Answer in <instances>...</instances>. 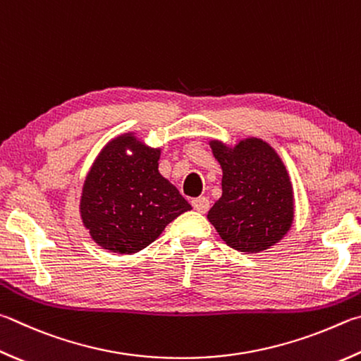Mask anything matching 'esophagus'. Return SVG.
Returning a JSON list of instances; mask_svg holds the SVG:
<instances>
[{
	"instance_id": "esophagus-1",
	"label": "esophagus",
	"mask_w": 361,
	"mask_h": 361,
	"mask_svg": "<svg viewBox=\"0 0 361 361\" xmlns=\"http://www.w3.org/2000/svg\"><path fill=\"white\" fill-rule=\"evenodd\" d=\"M192 207H194L195 212L207 213L208 208H209V200H208V197H205V195H200V197L192 199Z\"/></svg>"
}]
</instances>
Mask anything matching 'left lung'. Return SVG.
<instances>
[{
  "label": "left lung",
  "mask_w": 361,
  "mask_h": 361,
  "mask_svg": "<svg viewBox=\"0 0 361 361\" xmlns=\"http://www.w3.org/2000/svg\"><path fill=\"white\" fill-rule=\"evenodd\" d=\"M209 147L222 169V195L207 218L219 237L246 254L279 243L295 218L293 186L281 156L257 137L235 145L213 139Z\"/></svg>",
  "instance_id": "1"
}]
</instances>
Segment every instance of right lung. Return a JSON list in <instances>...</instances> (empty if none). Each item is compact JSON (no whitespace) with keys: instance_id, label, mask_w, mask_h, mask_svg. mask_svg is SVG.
I'll use <instances>...</instances> for the list:
<instances>
[{"instance_id":"right-lung-1","label":"right lung","mask_w":361,"mask_h":361,"mask_svg":"<svg viewBox=\"0 0 361 361\" xmlns=\"http://www.w3.org/2000/svg\"><path fill=\"white\" fill-rule=\"evenodd\" d=\"M161 148L135 133L114 137L85 176L80 218L97 246L135 254L158 240L164 228L192 207L159 173Z\"/></svg>"}]
</instances>
